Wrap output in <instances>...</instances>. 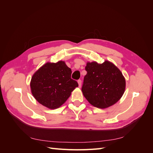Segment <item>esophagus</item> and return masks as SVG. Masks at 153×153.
<instances>
[{"label":"esophagus","instance_id":"obj_1","mask_svg":"<svg viewBox=\"0 0 153 153\" xmlns=\"http://www.w3.org/2000/svg\"><path fill=\"white\" fill-rule=\"evenodd\" d=\"M78 86H79V87H80L81 85H82V80H78Z\"/></svg>","mask_w":153,"mask_h":153}]
</instances>
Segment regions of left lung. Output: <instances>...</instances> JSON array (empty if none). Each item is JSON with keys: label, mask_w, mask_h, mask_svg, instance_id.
<instances>
[{"label": "left lung", "mask_w": 153, "mask_h": 153, "mask_svg": "<svg viewBox=\"0 0 153 153\" xmlns=\"http://www.w3.org/2000/svg\"><path fill=\"white\" fill-rule=\"evenodd\" d=\"M82 91L89 103L106 108L114 105L123 96L126 80L123 73L108 61L102 64L88 62Z\"/></svg>", "instance_id": "obj_1"}]
</instances>
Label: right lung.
<instances>
[{"instance_id": "1", "label": "right lung", "mask_w": 153, "mask_h": 153, "mask_svg": "<svg viewBox=\"0 0 153 153\" xmlns=\"http://www.w3.org/2000/svg\"><path fill=\"white\" fill-rule=\"evenodd\" d=\"M71 73L64 61L46 63L31 78L32 95L40 104L50 109L60 107L78 86L77 82L71 79Z\"/></svg>"}]
</instances>
